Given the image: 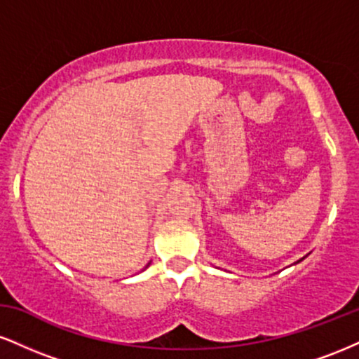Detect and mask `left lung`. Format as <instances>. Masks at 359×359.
Here are the masks:
<instances>
[{"label":"left lung","mask_w":359,"mask_h":359,"mask_svg":"<svg viewBox=\"0 0 359 359\" xmlns=\"http://www.w3.org/2000/svg\"><path fill=\"white\" fill-rule=\"evenodd\" d=\"M306 257H307V255H306ZM306 257H304V258H306ZM304 258H300V259H299V262H295V263H300V262H302V259H304Z\"/></svg>","instance_id":"left-lung-1"}]
</instances>
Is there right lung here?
<instances>
[{"mask_svg":"<svg viewBox=\"0 0 359 359\" xmlns=\"http://www.w3.org/2000/svg\"><path fill=\"white\" fill-rule=\"evenodd\" d=\"M147 266H150V263H148V265ZM147 266H145V269H147ZM145 269H143V270H145Z\"/></svg>","mask_w":359,"mask_h":359,"instance_id":"right-lung-1","label":"right lung"}]
</instances>
